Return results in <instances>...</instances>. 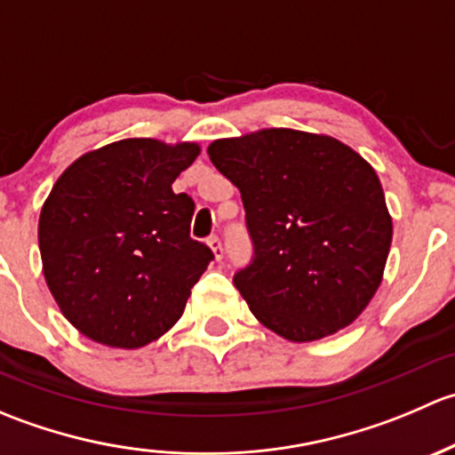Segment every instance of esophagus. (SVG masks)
<instances>
[{"label": "esophagus", "instance_id": "obj_1", "mask_svg": "<svg viewBox=\"0 0 455 455\" xmlns=\"http://www.w3.org/2000/svg\"><path fill=\"white\" fill-rule=\"evenodd\" d=\"M206 244H209V246H211V251H213L215 259H222L224 249H222V242H220V237H218V235H211L209 240H206Z\"/></svg>", "mask_w": 455, "mask_h": 455}]
</instances>
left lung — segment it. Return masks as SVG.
<instances>
[{"instance_id":"left-lung-1","label":"left lung","mask_w":455,"mask_h":455,"mask_svg":"<svg viewBox=\"0 0 455 455\" xmlns=\"http://www.w3.org/2000/svg\"><path fill=\"white\" fill-rule=\"evenodd\" d=\"M206 154L244 202L253 259L233 283L251 313L297 343L350 325L374 297L392 244L368 160L297 130L213 140Z\"/></svg>"}]
</instances>
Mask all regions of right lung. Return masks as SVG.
<instances>
[{"mask_svg": "<svg viewBox=\"0 0 455 455\" xmlns=\"http://www.w3.org/2000/svg\"><path fill=\"white\" fill-rule=\"evenodd\" d=\"M196 142L125 139L84 154L39 215V251L63 316L109 347L147 346L182 313L213 253L191 240L194 200L172 185Z\"/></svg>", "mask_w": 455, "mask_h": 455, "instance_id": "obj_1", "label": "right lung"}]
</instances>
